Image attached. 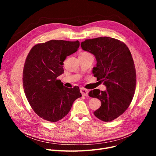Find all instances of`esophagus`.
<instances>
[{
    "mask_svg": "<svg viewBox=\"0 0 156 156\" xmlns=\"http://www.w3.org/2000/svg\"><path fill=\"white\" fill-rule=\"evenodd\" d=\"M80 92L83 96H87L88 95V90L87 89H85L83 87L80 88Z\"/></svg>",
    "mask_w": 156,
    "mask_h": 156,
    "instance_id": "1",
    "label": "esophagus"
}]
</instances>
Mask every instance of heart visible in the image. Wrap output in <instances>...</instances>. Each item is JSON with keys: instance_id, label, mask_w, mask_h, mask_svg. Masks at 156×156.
<instances>
[{"instance_id": "obj_1", "label": "heart", "mask_w": 156, "mask_h": 156, "mask_svg": "<svg viewBox=\"0 0 156 156\" xmlns=\"http://www.w3.org/2000/svg\"><path fill=\"white\" fill-rule=\"evenodd\" d=\"M81 54H82V55H91L90 54H89V53H88V52H82V53H81Z\"/></svg>"}]
</instances>
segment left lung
Masks as SVG:
<instances>
[{
    "label": "left lung",
    "mask_w": 156,
    "mask_h": 156,
    "mask_svg": "<svg viewBox=\"0 0 156 156\" xmlns=\"http://www.w3.org/2000/svg\"><path fill=\"white\" fill-rule=\"evenodd\" d=\"M81 46L95 55L97 62L93 68L94 76L107 88L88 93L101 102L94 115L103 121H111L125 112L134 96L136 76L132 54L125 43L107 37L87 39Z\"/></svg>",
    "instance_id": "left-lung-1"
}]
</instances>
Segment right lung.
<instances>
[{
  "mask_svg": "<svg viewBox=\"0 0 156 156\" xmlns=\"http://www.w3.org/2000/svg\"><path fill=\"white\" fill-rule=\"evenodd\" d=\"M79 46L78 40H52L35 45L28 53L23 72V88L31 108L41 118L59 121L81 97L78 86L67 88L57 78L64 73V61Z\"/></svg>",
  "mask_w": 156,
  "mask_h": 156,
  "instance_id": "1",
  "label": "right lung"
}]
</instances>
